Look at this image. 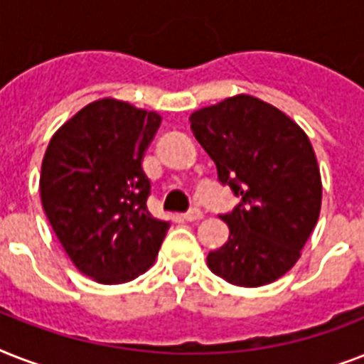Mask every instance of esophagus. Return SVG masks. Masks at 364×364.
I'll use <instances>...</instances> for the list:
<instances>
[{
  "label": "esophagus",
  "instance_id": "34e87169",
  "mask_svg": "<svg viewBox=\"0 0 364 364\" xmlns=\"http://www.w3.org/2000/svg\"><path fill=\"white\" fill-rule=\"evenodd\" d=\"M181 217L185 221H200V219L204 217V213H202V210H198V208H194V210H188L187 213H183Z\"/></svg>",
  "mask_w": 364,
  "mask_h": 364
}]
</instances>
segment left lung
Wrapping results in <instances>:
<instances>
[{"mask_svg": "<svg viewBox=\"0 0 364 364\" xmlns=\"http://www.w3.org/2000/svg\"><path fill=\"white\" fill-rule=\"evenodd\" d=\"M194 137L240 204L219 215L228 242L208 266L238 287L276 282L299 260L321 210V176L302 128L262 100L240 94L191 115Z\"/></svg>", "mask_w": 364, "mask_h": 364, "instance_id": "1", "label": "left lung"}]
</instances>
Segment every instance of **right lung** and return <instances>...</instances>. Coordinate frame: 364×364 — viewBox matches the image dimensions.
I'll return each mask as SVG.
<instances>
[{
	"mask_svg": "<svg viewBox=\"0 0 364 364\" xmlns=\"http://www.w3.org/2000/svg\"><path fill=\"white\" fill-rule=\"evenodd\" d=\"M160 115L104 98L82 107L48 143L43 210L73 264L98 283L141 276L170 223L147 210L151 181L141 168Z\"/></svg>",
	"mask_w": 364,
	"mask_h": 364,
	"instance_id": "right-lung-1",
	"label": "right lung"
}]
</instances>
